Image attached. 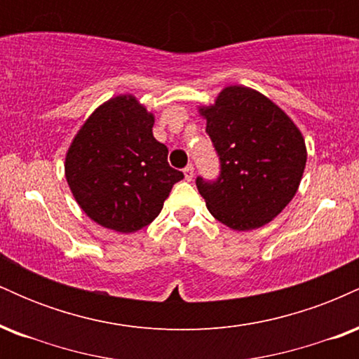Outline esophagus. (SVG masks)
Listing matches in <instances>:
<instances>
[{
    "instance_id": "obj_1",
    "label": "esophagus",
    "mask_w": 359,
    "mask_h": 359,
    "mask_svg": "<svg viewBox=\"0 0 359 359\" xmlns=\"http://www.w3.org/2000/svg\"><path fill=\"white\" fill-rule=\"evenodd\" d=\"M184 175H185V180H192L194 179V165H192V163H189V165L184 168Z\"/></svg>"
}]
</instances>
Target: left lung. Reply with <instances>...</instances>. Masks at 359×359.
I'll list each match as a JSON object with an SVG mask.
<instances>
[{"instance_id": "obj_1", "label": "left lung", "mask_w": 359, "mask_h": 359, "mask_svg": "<svg viewBox=\"0 0 359 359\" xmlns=\"http://www.w3.org/2000/svg\"><path fill=\"white\" fill-rule=\"evenodd\" d=\"M201 114L219 156L216 180L196 179L209 212L236 231L265 226L297 192L307 162L302 133L269 97L243 86L221 90Z\"/></svg>"}]
</instances>
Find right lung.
Instances as JSON below:
<instances>
[{
  "label": "right lung",
  "mask_w": 359,
  "mask_h": 359,
  "mask_svg": "<svg viewBox=\"0 0 359 359\" xmlns=\"http://www.w3.org/2000/svg\"><path fill=\"white\" fill-rule=\"evenodd\" d=\"M154 114L133 96L100 106L82 125L65 156V179L93 221L119 233L150 224L162 211L180 170L151 133Z\"/></svg>",
  "instance_id": "right-lung-1"
}]
</instances>
